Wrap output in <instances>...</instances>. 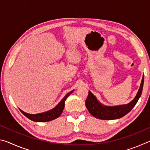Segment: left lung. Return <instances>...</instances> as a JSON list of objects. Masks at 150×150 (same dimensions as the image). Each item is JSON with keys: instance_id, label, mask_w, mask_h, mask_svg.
Masks as SVG:
<instances>
[{"instance_id": "left-lung-1", "label": "left lung", "mask_w": 150, "mask_h": 150, "mask_svg": "<svg viewBox=\"0 0 150 150\" xmlns=\"http://www.w3.org/2000/svg\"><path fill=\"white\" fill-rule=\"evenodd\" d=\"M144 82V75L142 77L140 87L135 98L127 105H118L115 106H104L98 102L96 98L91 91H88V95L85 101L86 107L94 117L101 120H114L123 117L130 112L141 96Z\"/></svg>"}]
</instances>
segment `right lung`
I'll use <instances>...</instances> for the list:
<instances>
[{
  "mask_svg": "<svg viewBox=\"0 0 150 150\" xmlns=\"http://www.w3.org/2000/svg\"><path fill=\"white\" fill-rule=\"evenodd\" d=\"M73 91H71L69 93H67V95L65 96V97L60 101L59 103L58 104L55 108L49 111L40 114H36V115H31V114L22 111V110H20H20L24 116H26L28 118H29L30 120L34 122H49L51 120H54V119L58 118L61 115H62V112L65 107V101L67 99L68 96L73 93Z\"/></svg>",
  "mask_w": 150,
  "mask_h": 150,
  "instance_id": "add662e5",
  "label": "right lung"
}]
</instances>
